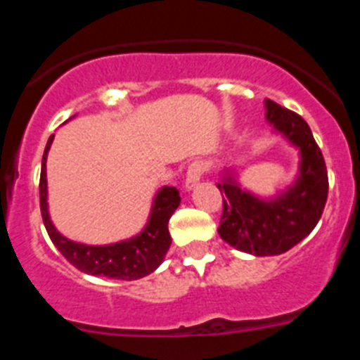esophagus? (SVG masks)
Wrapping results in <instances>:
<instances>
[{"mask_svg": "<svg viewBox=\"0 0 360 360\" xmlns=\"http://www.w3.org/2000/svg\"><path fill=\"white\" fill-rule=\"evenodd\" d=\"M209 169V164L205 160H195L193 164L189 165V169H187L186 174V189L191 191L196 184L202 180V176L207 173Z\"/></svg>", "mask_w": 360, "mask_h": 360, "instance_id": "34e87169", "label": "esophagus"}]
</instances>
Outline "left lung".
Segmentation results:
<instances>
[{"instance_id": "1", "label": "left lung", "mask_w": 360, "mask_h": 360, "mask_svg": "<svg viewBox=\"0 0 360 360\" xmlns=\"http://www.w3.org/2000/svg\"><path fill=\"white\" fill-rule=\"evenodd\" d=\"M266 120L299 149L301 164L295 182L274 198L250 195L227 169L218 182L224 212L218 234L241 252L278 256L307 238L319 221L328 198V173L323 153L308 124L294 111L266 98Z\"/></svg>"}]
</instances>
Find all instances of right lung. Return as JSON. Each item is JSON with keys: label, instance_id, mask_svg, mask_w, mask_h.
<instances>
[{"label": "right lung", "instance_id": "1", "mask_svg": "<svg viewBox=\"0 0 360 360\" xmlns=\"http://www.w3.org/2000/svg\"><path fill=\"white\" fill-rule=\"evenodd\" d=\"M53 135L46 142L43 153L39 178V205L43 224L46 227L50 240L59 252L84 274L106 276V278L133 281L151 274L164 262L165 254L171 247V234L167 224L173 212L180 205V195L176 187L165 186L157 193L153 200L151 214L148 225L141 234L111 245H84L65 238L57 232L49 214L46 203V155L52 146Z\"/></svg>", "mask_w": 360, "mask_h": 360}]
</instances>
